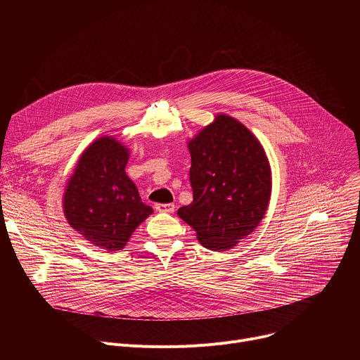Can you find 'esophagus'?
I'll list each match as a JSON object with an SVG mask.
<instances>
[{"mask_svg": "<svg viewBox=\"0 0 360 360\" xmlns=\"http://www.w3.org/2000/svg\"><path fill=\"white\" fill-rule=\"evenodd\" d=\"M155 210L158 212H165V214H172L175 211V205L174 203H157Z\"/></svg>", "mask_w": 360, "mask_h": 360, "instance_id": "1", "label": "esophagus"}]
</instances>
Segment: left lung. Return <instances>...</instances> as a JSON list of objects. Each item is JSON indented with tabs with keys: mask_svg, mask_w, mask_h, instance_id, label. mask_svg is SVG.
<instances>
[{
	"mask_svg": "<svg viewBox=\"0 0 360 360\" xmlns=\"http://www.w3.org/2000/svg\"><path fill=\"white\" fill-rule=\"evenodd\" d=\"M188 148L193 200L178 215L205 248L231 249L268 210L272 181L266 153L245 125L228 115H218Z\"/></svg>",
	"mask_w": 360,
	"mask_h": 360,
	"instance_id": "left-lung-1",
	"label": "left lung"
}]
</instances>
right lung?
I'll return each instance as SVG.
<instances>
[{"label": "right lung", "mask_w": 360, "mask_h": 360, "mask_svg": "<svg viewBox=\"0 0 360 360\" xmlns=\"http://www.w3.org/2000/svg\"><path fill=\"white\" fill-rule=\"evenodd\" d=\"M127 162L124 145L110 136L96 139L84 150L64 195L70 225L110 252L121 250L136 226L153 212L125 174Z\"/></svg>", "instance_id": "right-lung-1"}]
</instances>
